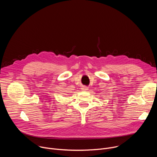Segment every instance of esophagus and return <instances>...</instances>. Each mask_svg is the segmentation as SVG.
<instances>
[{"instance_id": "34e87169", "label": "esophagus", "mask_w": 157, "mask_h": 157, "mask_svg": "<svg viewBox=\"0 0 157 157\" xmlns=\"http://www.w3.org/2000/svg\"><path fill=\"white\" fill-rule=\"evenodd\" d=\"M88 87H87V86H83L82 87V88H81V89H82V91H87V89Z\"/></svg>"}]
</instances>
